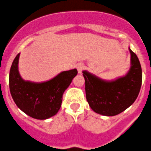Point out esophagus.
<instances>
[{
	"label": "esophagus",
	"mask_w": 151,
	"mask_h": 151,
	"mask_svg": "<svg viewBox=\"0 0 151 151\" xmlns=\"http://www.w3.org/2000/svg\"><path fill=\"white\" fill-rule=\"evenodd\" d=\"M77 71H78V73L82 72V70L84 69L83 64H82V63L78 64V65H77Z\"/></svg>",
	"instance_id": "obj_1"
}]
</instances>
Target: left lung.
<instances>
[{
  "mask_svg": "<svg viewBox=\"0 0 151 151\" xmlns=\"http://www.w3.org/2000/svg\"><path fill=\"white\" fill-rule=\"evenodd\" d=\"M131 67L124 77L115 81L101 80L84 70L86 100L90 108L104 116H115L131 106L139 94L142 70L136 54L129 48Z\"/></svg>",
  "mask_w": 151,
  "mask_h": 151,
  "instance_id": "1",
  "label": "left lung"
}]
</instances>
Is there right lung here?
<instances>
[{
  "mask_svg": "<svg viewBox=\"0 0 151 151\" xmlns=\"http://www.w3.org/2000/svg\"><path fill=\"white\" fill-rule=\"evenodd\" d=\"M19 55L16 56L9 70V90L13 101L31 117L37 119L50 118L60 109L64 92L77 74V69L62 71L46 82L25 81L19 73Z\"/></svg>",
  "mask_w": 151,
  "mask_h": 151,
  "instance_id": "obj_1",
  "label": "right lung"
}]
</instances>
